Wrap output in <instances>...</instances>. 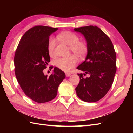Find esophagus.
<instances>
[{
  "label": "esophagus",
  "mask_w": 133,
  "mask_h": 133,
  "mask_svg": "<svg viewBox=\"0 0 133 133\" xmlns=\"http://www.w3.org/2000/svg\"><path fill=\"white\" fill-rule=\"evenodd\" d=\"M66 77H70V75H71V74H70V73L66 72Z\"/></svg>",
  "instance_id": "esophagus-1"
}]
</instances>
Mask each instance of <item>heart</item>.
<instances>
[{"instance_id":"heart-1","label":"heart","mask_w":133,"mask_h":133,"mask_svg":"<svg viewBox=\"0 0 133 133\" xmlns=\"http://www.w3.org/2000/svg\"><path fill=\"white\" fill-rule=\"evenodd\" d=\"M57 38L62 43L69 46L71 51L80 58H83L86 55L88 48L83 41H79V37L75 34L70 31H63L57 36ZM55 47V41L51 38L48 44V51L50 55H53ZM78 59L75 55H72L69 57L61 58L56 61V66L58 69L65 72H69L78 63Z\"/></svg>"}]
</instances>
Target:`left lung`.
<instances>
[{"label": "left lung", "instance_id": "left-lung-1", "mask_svg": "<svg viewBox=\"0 0 133 133\" xmlns=\"http://www.w3.org/2000/svg\"><path fill=\"white\" fill-rule=\"evenodd\" d=\"M74 31L84 35L88 48L85 61L77 68L84 73L78 74L80 81L76 92L81 100L95 102L107 94L113 83L116 53L109 36L97 26L81 27ZM86 74L89 77H83Z\"/></svg>", "mask_w": 133, "mask_h": 133}]
</instances>
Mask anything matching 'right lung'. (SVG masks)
<instances>
[{
	"mask_svg": "<svg viewBox=\"0 0 133 133\" xmlns=\"http://www.w3.org/2000/svg\"><path fill=\"white\" fill-rule=\"evenodd\" d=\"M57 30L44 26L33 27L24 33L16 50L14 65L17 81L24 94L38 103L54 99L59 85L66 77L57 67L54 68L49 77L43 72L50 62L49 36Z\"/></svg>",
	"mask_w": 133,
	"mask_h": 133,
	"instance_id": "obj_1",
	"label": "right lung"
}]
</instances>
